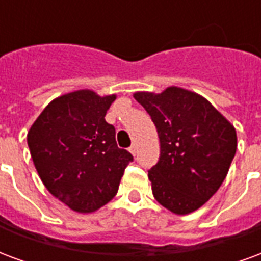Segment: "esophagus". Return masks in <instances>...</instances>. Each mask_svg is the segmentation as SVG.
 Instances as JSON below:
<instances>
[{
  "instance_id": "obj_1",
  "label": "esophagus",
  "mask_w": 261,
  "mask_h": 261,
  "mask_svg": "<svg viewBox=\"0 0 261 261\" xmlns=\"http://www.w3.org/2000/svg\"><path fill=\"white\" fill-rule=\"evenodd\" d=\"M133 153V155H136L137 153V144H133V145L130 146V149H128Z\"/></svg>"
}]
</instances>
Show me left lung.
<instances>
[{
  "label": "left lung",
  "mask_w": 261,
  "mask_h": 261,
  "mask_svg": "<svg viewBox=\"0 0 261 261\" xmlns=\"http://www.w3.org/2000/svg\"><path fill=\"white\" fill-rule=\"evenodd\" d=\"M155 123L160 158L148 171L155 199L175 214L199 209L227 177L237 131L206 98L179 87L136 92Z\"/></svg>",
  "instance_id": "left-lung-1"
}]
</instances>
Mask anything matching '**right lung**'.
Here are the masks:
<instances>
[{
    "label": "right lung",
    "instance_id": "right-lung-1",
    "mask_svg": "<svg viewBox=\"0 0 261 261\" xmlns=\"http://www.w3.org/2000/svg\"><path fill=\"white\" fill-rule=\"evenodd\" d=\"M116 95L79 90L49 102L28 133V145L42 184L79 213H92L117 194L128 150L116 144L105 116Z\"/></svg>",
    "mask_w": 261,
    "mask_h": 261
}]
</instances>
